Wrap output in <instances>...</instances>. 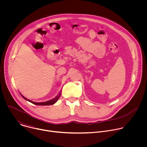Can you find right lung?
I'll return each mask as SVG.
<instances>
[{"label": "right lung", "mask_w": 147, "mask_h": 147, "mask_svg": "<svg viewBox=\"0 0 147 147\" xmlns=\"http://www.w3.org/2000/svg\"><path fill=\"white\" fill-rule=\"evenodd\" d=\"M60 94H61V92H60L59 94V95L56 97H55V98H53V99H51L50 100H48V101H47V102H33V101H32L31 100H29L27 98H25L22 94H20V95L23 96V98L24 99H25L26 100L31 102L32 103H33L34 105H53L54 103H55L57 101V100L59 99V97L60 96Z\"/></svg>", "instance_id": "1"}]
</instances>
